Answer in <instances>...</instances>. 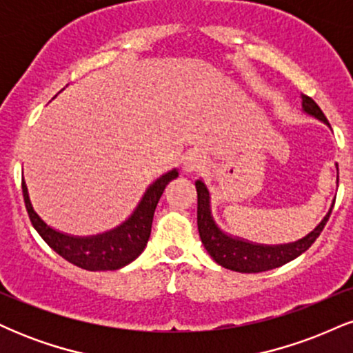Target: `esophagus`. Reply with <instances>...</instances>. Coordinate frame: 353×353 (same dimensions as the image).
Wrapping results in <instances>:
<instances>
[{"instance_id": "1", "label": "esophagus", "mask_w": 353, "mask_h": 353, "mask_svg": "<svg viewBox=\"0 0 353 353\" xmlns=\"http://www.w3.org/2000/svg\"><path fill=\"white\" fill-rule=\"evenodd\" d=\"M205 165V157L199 152H189L185 154L184 159H182V169L185 172H194L199 171Z\"/></svg>"}]
</instances>
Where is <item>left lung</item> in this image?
<instances>
[{
  "label": "left lung",
  "instance_id": "left-lung-1",
  "mask_svg": "<svg viewBox=\"0 0 353 353\" xmlns=\"http://www.w3.org/2000/svg\"><path fill=\"white\" fill-rule=\"evenodd\" d=\"M302 111L309 116H314L315 119L322 121L323 124L330 125L327 121L322 109L317 106L314 99L309 96L302 94ZM337 182H339V165H337ZM197 189V229L205 250L210 257L217 262L219 265L225 267L229 270H236L242 274H257L265 272V270L281 267L287 262L294 261L295 257L305 252L309 247L314 244L315 239L320 236L327 221H329L332 209H334L335 199L332 202L329 212L320 221V224L305 237L299 239L289 244L279 245H267V244H255V242L245 241V239L234 237L230 234L224 232L214 221L212 212H210V194L204 181H196Z\"/></svg>",
  "mask_w": 353,
  "mask_h": 353
}]
</instances>
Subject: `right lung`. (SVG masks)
Listing matches in <instances>:
<instances>
[{"mask_svg": "<svg viewBox=\"0 0 353 353\" xmlns=\"http://www.w3.org/2000/svg\"><path fill=\"white\" fill-rule=\"evenodd\" d=\"M177 176H179L177 169L163 174L159 179L154 181L145 189L143 199L139 201L134 212L125 219L123 224L108 230V232L86 237L59 232V230L48 225L33 209L24 177L21 181V188L28 216H30L33 228L43 237V241L71 264L96 272V270H117L121 267L131 264L134 259L143 254L145 245H148L149 236H151L152 217L157 202L163 196L165 185L172 179H176Z\"/></svg>", "mask_w": 353, "mask_h": 353, "instance_id": "obj_1", "label": "right lung"}]
</instances>
